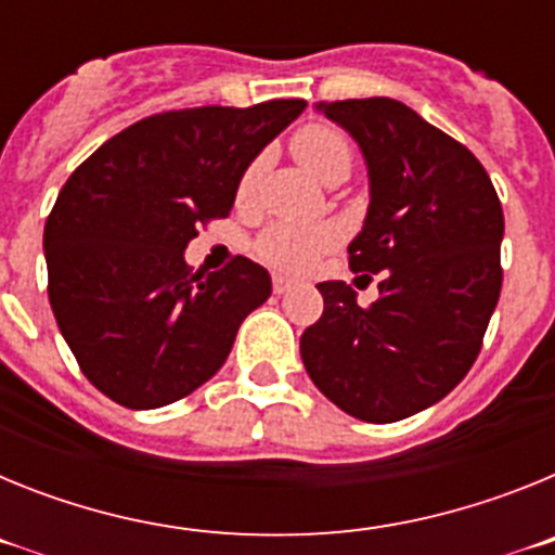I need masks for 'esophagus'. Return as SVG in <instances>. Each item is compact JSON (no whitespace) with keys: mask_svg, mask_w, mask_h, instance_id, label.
I'll list each match as a JSON object with an SVG mask.
<instances>
[{"mask_svg":"<svg viewBox=\"0 0 555 555\" xmlns=\"http://www.w3.org/2000/svg\"><path fill=\"white\" fill-rule=\"evenodd\" d=\"M292 286H294L292 278H283V274H274V278H272V292L274 294H286Z\"/></svg>","mask_w":555,"mask_h":555,"instance_id":"34e87169","label":"esophagus"}]
</instances>
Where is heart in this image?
Returning a JSON list of instances; mask_svg holds the SVG:
<instances>
[{
    "label": "heart",
    "instance_id": "1",
    "mask_svg": "<svg viewBox=\"0 0 555 555\" xmlns=\"http://www.w3.org/2000/svg\"><path fill=\"white\" fill-rule=\"evenodd\" d=\"M292 155L322 183L345 180L352 169V144L333 125H306L294 132ZM261 166L253 164L242 175L238 199L253 197ZM338 244V230L327 222H274L258 235L255 253L278 272H306Z\"/></svg>",
    "mask_w": 555,
    "mask_h": 555
}]
</instances>
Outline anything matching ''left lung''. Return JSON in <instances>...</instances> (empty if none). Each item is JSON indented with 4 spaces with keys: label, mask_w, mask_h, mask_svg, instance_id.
Returning <instances> with one entry per match:
<instances>
[{
    "label": "left lung",
    "mask_w": 555,
    "mask_h": 555,
    "mask_svg": "<svg viewBox=\"0 0 555 555\" xmlns=\"http://www.w3.org/2000/svg\"><path fill=\"white\" fill-rule=\"evenodd\" d=\"M358 141L370 169L352 272L380 274L361 308L341 281L300 338L317 389L364 423H397L439 403L478 358L503 286V208L473 152L389 96L320 105ZM372 274H364L370 278Z\"/></svg>",
    "instance_id": "left-lung-1"
}]
</instances>
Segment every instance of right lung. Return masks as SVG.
<instances>
[{"mask_svg": "<svg viewBox=\"0 0 555 555\" xmlns=\"http://www.w3.org/2000/svg\"><path fill=\"white\" fill-rule=\"evenodd\" d=\"M306 107H185L82 160L43 224L49 306L82 375L125 409L183 400L228 361L272 278L244 255L191 274L183 249L233 208L244 169Z\"/></svg>", "mask_w": 555, "mask_h": 555, "instance_id": "1", "label": "right lung"}]
</instances>
